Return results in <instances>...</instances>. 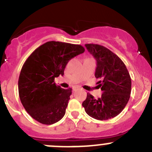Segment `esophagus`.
I'll use <instances>...</instances> for the list:
<instances>
[{
    "instance_id": "esophagus-1",
    "label": "esophagus",
    "mask_w": 152,
    "mask_h": 152,
    "mask_svg": "<svg viewBox=\"0 0 152 152\" xmlns=\"http://www.w3.org/2000/svg\"><path fill=\"white\" fill-rule=\"evenodd\" d=\"M73 91H76V88H73Z\"/></svg>"
}]
</instances>
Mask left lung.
<instances>
[{"label": "left lung", "mask_w": 152, "mask_h": 152, "mask_svg": "<svg viewBox=\"0 0 152 152\" xmlns=\"http://www.w3.org/2000/svg\"><path fill=\"white\" fill-rule=\"evenodd\" d=\"M96 60L95 76L102 90V97L94 99L87 93L82 103L88 115L100 121L108 120L120 114L128 103L132 81L123 61L107 48L97 44H85Z\"/></svg>", "instance_id": "left-lung-1"}]
</instances>
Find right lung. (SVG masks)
<instances>
[{
    "label": "right lung",
    "instance_id": "obj_1",
    "mask_svg": "<svg viewBox=\"0 0 152 152\" xmlns=\"http://www.w3.org/2000/svg\"><path fill=\"white\" fill-rule=\"evenodd\" d=\"M84 52L80 45L50 41L28 56L21 69L18 91L21 103L34 119L50 125L64 117L72 89L57 86L54 79L63 76L70 59Z\"/></svg>",
    "mask_w": 152,
    "mask_h": 152
}]
</instances>
